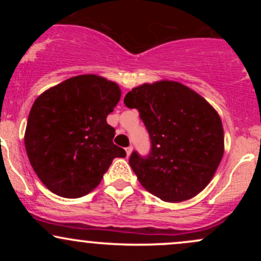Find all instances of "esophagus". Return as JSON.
I'll return each instance as SVG.
<instances>
[{"instance_id":"esophagus-1","label":"esophagus","mask_w":261,"mask_h":261,"mask_svg":"<svg viewBox=\"0 0 261 261\" xmlns=\"http://www.w3.org/2000/svg\"><path fill=\"white\" fill-rule=\"evenodd\" d=\"M125 151H126V154L130 155L131 152H133V146H128V147L125 148Z\"/></svg>"}]
</instances>
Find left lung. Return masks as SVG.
<instances>
[{"mask_svg": "<svg viewBox=\"0 0 261 261\" xmlns=\"http://www.w3.org/2000/svg\"><path fill=\"white\" fill-rule=\"evenodd\" d=\"M124 103L137 109L149 135V153L134 151L128 158L141 185L168 202L185 201L203 190L223 155V127L216 110L173 81L136 87Z\"/></svg>", "mask_w": 261, "mask_h": 261, "instance_id": "1", "label": "left lung"}]
</instances>
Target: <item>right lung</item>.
<instances>
[{
    "label": "right lung",
    "mask_w": 261,
    "mask_h": 261,
    "mask_svg": "<svg viewBox=\"0 0 261 261\" xmlns=\"http://www.w3.org/2000/svg\"><path fill=\"white\" fill-rule=\"evenodd\" d=\"M120 97L116 83L82 74L37 98L24 143L33 169L50 191L68 199L85 196L114 158L126 157L124 148L114 145L115 128L107 122Z\"/></svg>",
    "instance_id": "1"
}]
</instances>
